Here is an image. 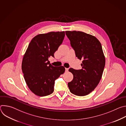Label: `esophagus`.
<instances>
[{
	"label": "esophagus",
	"mask_w": 126,
	"mask_h": 126,
	"mask_svg": "<svg viewBox=\"0 0 126 126\" xmlns=\"http://www.w3.org/2000/svg\"><path fill=\"white\" fill-rule=\"evenodd\" d=\"M68 70H69L68 68H65V71H66V72H68Z\"/></svg>",
	"instance_id": "1"
}]
</instances>
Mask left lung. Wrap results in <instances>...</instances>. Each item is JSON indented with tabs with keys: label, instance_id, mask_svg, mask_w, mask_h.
Masks as SVG:
<instances>
[{
	"label": "left lung",
	"instance_id": "1",
	"mask_svg": "<svg viewBox=\"0 0 126 126\" xmlns=\"http://www.w3.org/2000/svg\"><path fill=\"white\" fill-rule=\"evenodd\" d=\"M66 35L78 59L82 60V68H70L73 79L68 83L70 91L79 96L92 92L98 85L105 65L101 43L94 36L81 31H67Z\"/></svg>",
	"mask_w": 126,
	"mask_h": 126
}]
</instances>
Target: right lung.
I'll return each instance as SVG.
<instances>
[{"label":"right lung","instance_id":"add662e5","mask_svg":"<svg viewBox=\"0 0 126 126\" xmlns=\"http://www.w3.org/2000/svg\"><path fill=\"white\" fill-rule=\"evenodd\" d=\"M65 32H50L38 34L30 42L23 56L22 70L30 90L38 96H46L54 91L55 81L65 72L61 66L54 67L48 58L62 43Z\"/></svg>","mask_w":126,"mask_h":126}]
</instances>
